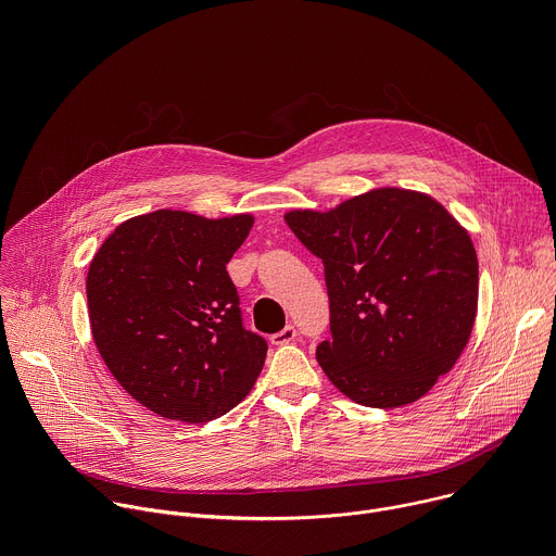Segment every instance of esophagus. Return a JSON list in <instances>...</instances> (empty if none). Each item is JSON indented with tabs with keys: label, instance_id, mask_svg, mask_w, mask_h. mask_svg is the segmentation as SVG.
I'll use <instances>...</instances> for the list:
<instances>
[{
	"label": "esophagus",
	"instance_id": "obj_1",
	"mask_svg": "<svg viewBox=\"0 0 556 556\" xmlns=\"http://www.w3.org/2000/svg\"><path fill=\"white\" fill-rule=\"evenodd\" d=\"M294 339H296L294 326H286L281 332H277V334L270 337V343H273V345H286V343H292Z\"/></svg>",
	"mask_w": 556,
	"mask_h": 556
}]
</instances>
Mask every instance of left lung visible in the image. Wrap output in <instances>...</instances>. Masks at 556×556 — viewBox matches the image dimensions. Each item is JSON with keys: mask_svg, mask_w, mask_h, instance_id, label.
<instances>
[{"mask_svg": "<svg viewBox=\"0 0 556 556\" xmlns=\"http://www.w3.org/2000/svg\"><path fill=\"white\" fill-rule=\"evenodd\" d=\"M286 224L324 262L332 339L326 376L358 405L393 409L451 371L478 312L470 235L431 195L382 187Z\"/></svg>", "mask_w": 556, "mask_h": 556, "instance_id": "8db88e82", "label": "left lung"}]
</instances>
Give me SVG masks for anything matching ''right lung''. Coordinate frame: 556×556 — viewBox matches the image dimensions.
I'll list each match as a JSON object with an SVG mask.
<instances>
[{"label": "right lung", "mask_w": 556, "mask_h": 556, "mask_svg": "<svg viewBox=\"0 0 556 556\" xmlns=\"http://www.w3.org/2000/svg\"><path fill=\"white\" fill-rule=\"evenodd\" d=\"M253 222L161 208L118 224L90 264L99 354L161 418L215 420L247 399L264 367L268 343L244 328L226 273Z\"/></svg>", "instance_id": "1"}]
</instances>
